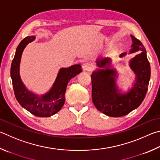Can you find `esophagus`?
I'll return each mask as SVG.
<instances>
[{
  "label": "esophagus",
  "instance_id": "esophagus-1",
  "mask_svg": "<svg viewBox=\"0 0 160 160\" xmlns=\"http://www.w3.org/2000/svg\"><path fill=\"white\" fill-rule=\"evenodd\" d=\"M94 68V65L92 63L87 62L82 65V69L85 71H91Z\"/></svg>",
  "mask_w": 160,
  "mask_h": 160
}]
</instances>
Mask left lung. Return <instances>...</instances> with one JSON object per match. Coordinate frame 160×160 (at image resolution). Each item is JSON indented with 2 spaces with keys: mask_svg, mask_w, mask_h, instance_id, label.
<instances>
[{
  "mask_svg": "<svg viewBox=\"0 0 160 160\" xmlns=\"http://www.w3.org/2000/svg\"><path fill=\"white\" fill-rule=\"evenodd\" d=\"M132 49L129 54L141 51L129 61V66L136 75L135 82L128 92L122 93L116 84L118 72L110 69L111 59L108 57L97 60L98 68L91 75L92 101L99 111L110 117L126 115L141 105L148 88L150 78V66L146 50L140 40L132 36ZM122 53L120 57L125 56Z\"/></svg>",
  "mask_w": 160,
  "mask_h": 160,
  "instance_id": "8db88e82",
  "label": "left lung"
}]
</instances>
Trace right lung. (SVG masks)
Returning a JSON list of instances; mask_svg holds the SVG:
<instances>
[{"instance_id": "right-lung-1", "label": "right lung", "mask_w": 160, "mask_h": 160, "mask_svg": "<svg viewBox=\"0 0 160 160\" xmlns=\"http://www.w3.org/2000/svg\"><path fill=\"white\" fill-rule=\"evenodd\" d=\"M35 39V36H27L20 42L12 62L10 75L14 95L20 105L37 117H50L59 112L64 104L65 93L69 81L82 70L80 64L60 68L53 85L48 92L38 95L30 92L20 77L19 66L22 52L26 46Z\"/></svg>"}]
</instances>
